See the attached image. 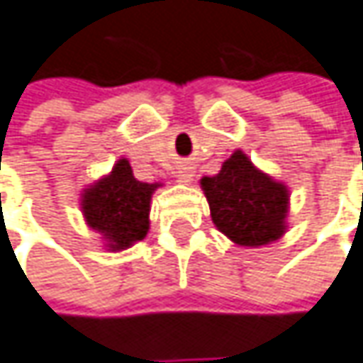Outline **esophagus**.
Segmentation results:
<instances>
[{
	"instance_id": "1",
	"label": "esophagus",
	"mask_w": 363,
	"mask_h": 363,
	"mask_svg": "<svg viewBox=\"0 0 363 363\" xmlns=\"http://www.w3.org/2000/svg\"><path fill=\"white\" fill-rule=\"evenodd\" d=\"M191 170L189 168H179V172H177V179L181 182H191Z\"/></svg>"
}]
</instances>
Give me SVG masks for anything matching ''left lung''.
Returning <instances> with one entry per match:
<instances>
[{
  "instance_id": "obj_1",
  "label": "left lung",
  "mask_w": 363,
  "mask_h": 363,
  "mask_svg": "<svg viewBox=\"0 0 363 363\" xmlns=\"http://www.w3.org/2000/svg\"><path fill=\"white\" fill-rule=\"evenodd\" d=\"M201 186L213 224L236 245H269L286 232L288 189L257 170L242 152H234Z\"/></svg>"
}]
</instances>
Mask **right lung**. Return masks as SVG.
Masks as SVG:
<instances>
[{
    "label": "right lung",
    "mask_w": 363,
    "mask_h": 363,
    "mask_svg": "<svg viewBox=\"0 0 363 363\" xmlns=\"http://www.w3.org/2000/svg\"><path fill=\"white\" fill-rule=\"evenodd\" d=\"M156 186L138 181L129 160L123 158L108 177L86 189L82 197L84 218L108 240V248H127L147 234L150 199Z\"/></svg>",
    "instance_id": "add662e5"
}]
</instances>
